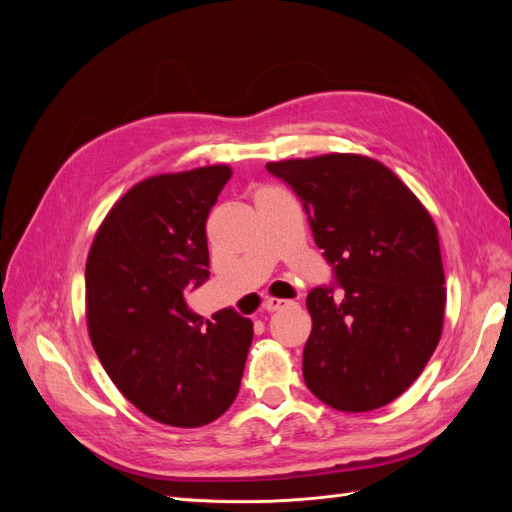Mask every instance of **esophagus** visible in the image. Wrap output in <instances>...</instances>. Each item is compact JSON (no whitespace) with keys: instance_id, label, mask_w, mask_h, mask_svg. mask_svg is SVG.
I'll list each match as a JSON object with an SVG mask.
<instances>
[{"instance_id":"obj_1","label":"esophagus","mask_w":512,"mask_h":512,"mask_svg":"<svg viewBox=\"0 0 512 512\" xmlns=\"http://www.w3.org/2000/svg\"><path fill=\"white\" fill-rule=\"evenodd\" d=\"M288 305H290V301H284V299H267L265 309L269 314H273V312H280V309H284Z\"/></svg>"}]
</instances>
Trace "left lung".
Segmentation results:
<instances>
[{"label": "left lung", "instance_id": "obj_1", "mask_svg": "<svg viewBox=\"0 0 512 512\" xmlns=\"http://www.w3.org/2000/svg\"><path fill=\"white\" fill-rule=\"evenodd\" d=\"M299 196L333 284L307 294L312 335L303 350L307 389L342 412L391 404L421 376L444 318L438 230L384 164L329 153L271 162ZM345 290L334 299V288Z\"/></svg>", "mask_w": 512, "mask_h": 512}]
</instances>
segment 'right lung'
Wrapping results in <instances>:
<instances>
[{"mask_svg":"<svg viewBox=\"0 0 512 512\" xmlns=\"http://www.w3.org/2000/svg\"><path fill=\"white\" fill-rule=\"evenodd\" d=\"M230 168L136 183L106 215L85 267L89 337L130 404L164 425L200 427L239 393L254 337L228 307L203 322L185 290L209 280L207 218Z\"/></svg>","mask_w":512,"mask_h":512,"instance_id":"1","label":"right lung"}]
</instances>
